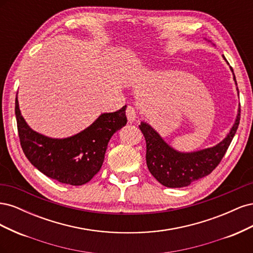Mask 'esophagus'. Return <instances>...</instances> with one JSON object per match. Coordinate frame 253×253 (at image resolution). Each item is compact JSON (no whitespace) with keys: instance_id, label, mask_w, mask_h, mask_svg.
<instances>
[{"instance_id":"esophagus-1","label":"esophagus","mask_w":253,"mask_h":253,"mask_svg":"<svg viewBox=\"0 0 253 253\" xmlns=\"http://www.w3.org/2000/svg\"><path fill=\"white\" fill-rule=\"evenodd\" d=\"M126 117L129 122H133L137 119V112L135 111L134 108H132V106H128L126 109Z\"/></svg>"}]
</instances>
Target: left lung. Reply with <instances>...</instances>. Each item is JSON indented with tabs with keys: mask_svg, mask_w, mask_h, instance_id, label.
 I'll return each instance as SVG.
<instances>
[{
	"mask_svg": "<svg viewBox=\"0 0 253 253\" xmlns=\"http://www.w3.org/2000/svg\"><path fill=\"white\" fill-rule=\"evenodd\" d=\"M229 65L228 61L223 56ZM233 74V70L230 67ZM233 80L236 84L235 76ZM237 95L239 88L236 87ZM241 109L237 110V115L230 131L225 138L211 148L194 152H180L168 144L162 136L147 122L142 121L139 127L147 142V166L151 174L168 188H182L191 185L197 179L209 175L220 163L227 149L230 145L236 129L240 125Z\"/></svg>",
	"mask_w": 253,
	"mask_h": 253,
	"instance_id": "1",
	"label": "left lung"
}]
</instances>
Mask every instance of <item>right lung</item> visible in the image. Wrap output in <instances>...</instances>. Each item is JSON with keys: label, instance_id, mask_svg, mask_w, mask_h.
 <instances>
[{"label": "right lung", "instance_id": "add662e5", "mask_svg": "<svg viewBox=\"0 0 253 253\" xmlns=\"http://www.w3.org/2000/svg\"><path fill=\"white\" fill-rule=\"evenodd\" d=\"M126 105L103 113L80 133L66 138H51L38 133L23 118L16 98L18 132L25 156L44 175L59 182L81 186L99 172L111 137L126 125Z\"/></svg>", "mask_w": 253, "mask_h": 253}]
</instances>
